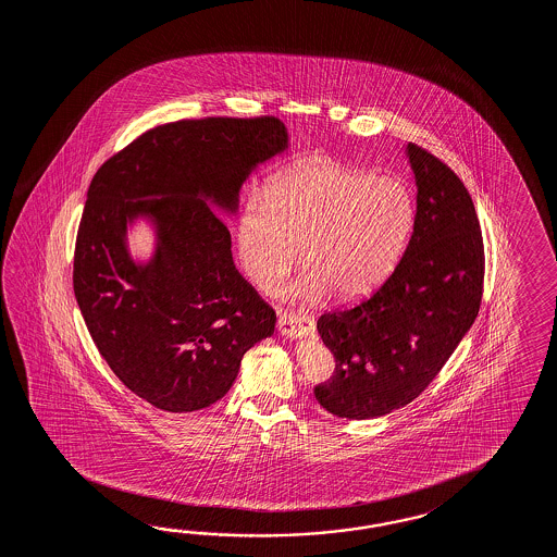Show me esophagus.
Segmentation results:
<instances>
[{
	"mask_svg": "<svg viewBox=\"0 0 557 557\" xmlns=\"http://www.w3.org/2000/svg\"><path fill=\"white\" fill-rule=\"evenodd\" d=\"M277 331L289 338H298V336H310L317 331L314 320L308 314L301 312H280L277 318Z\"/></svg>",
	"mask_w": 557,
	"mask_h": 557,
	"instance_id": "esophagus-1",
	"label": "esophagus"
}]
</instances>
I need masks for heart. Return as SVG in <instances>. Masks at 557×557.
<instances>
[{
	"label": "heart",
	"instance_id": "1",
	"mask_svg": "<svg viewBox=\"0 0 557 557\" xmlns=\"http://www.w3.org/2000/svg\"><path fill=\"white\" fill-rule=\"evenodd\" d=\"M413 221L406 186L369 176L326 156H308L271 176L240 209L235 240L240 268L261 289L292 268L308 270L289 287L294 300H338L369 292L392 270Z\"/></svg>",
	"mask_w": 557,
	"mask_h": 557
}]
</instances>
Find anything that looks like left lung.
I'll list each match as a JSON object with an SVG mask.
<instances>
[{"instance_id": "left-lung-1", "label": "left lung", "mask_w": 557, "mask_h": 557, "mask_svg": "<svg viewBox=\"0 0 557 557\" xmlns=\"http://www.w3.org/2000/svg\"><path fill=\"white\" fill-rule=\"evenodd\" d=\"M418 209L406 253L369 298L318 318L334 375L317 385L332 416L369 420L411 404L442 371L479 317L481 223L448 165L407 144Z\"/></svg>"}]
</instances>
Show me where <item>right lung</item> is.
Returning <instances> with one entry per match:
<instances>
[{
    "instance_id": "obj_1",
    "label": "right lung",
    "mask_w": 557,
    "mask_h": 557,
    "mask_svg": "<svg viewBox=\"0 0 557 557\" xmlns=\"http://www.w3.org/2000/svg\"><path fill=\"white\" fill-rule=\"evenodd\" d=\"M287 150L275 117L158 125L90 181L76 233L75 298L92 343L121 383L184 413L225 395L240 359L275 329V312L240 275L231 233L243 182ZM148 218L157 247L137 264L126 226Z\"/></svg>"
}]
</instances>
